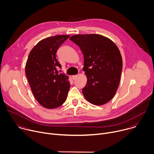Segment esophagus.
I'll list each match as a JSON object with an SVG mask.
<instances>
[{
    "mask_svg": "<svg viewBox=\"0 0 154 154\" xmlns=\"http://www.w3.org/2000/svg\"><path fill=\"white\" fill-rule=\"evenodd\" d=\"M77 75H72V80H75L77 78Z\"/></svg>",
    "mask_w": 154,
    "mask_h": 154,
    "instance_id": "esophagus-1",
    "label": "esophagus"
}]
</instances>
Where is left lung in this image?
I'll use <instances>...</instances> for the list:
<instances>
[{
  "instance_id": "obj_1",
  "label": "left lung",
  "mask_w": 154,
  "mask_h": 154,
  "mask_svg": "<svg viewBox=\"0 0 154 154\" xmlns=\"http://www.w3.org/2000/svg\"><path fill=\"white\" fill-rule=\"evenodd\" d=\"M81 49L87 83L82 90L92 104L103 105L113 99L118 88L122 68L120 51L109 38L97 34L70 37Z\"/></svg>"
}]
</instances>
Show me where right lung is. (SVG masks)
<instances>
[{
	"label": "right lung",
	"mask_w": 154,
	"mask_h": 154,
	"mask_svg": "<svg viewBox=\"0 0 154 154\" xmlns=\"http://www.w3.org/2000/svg\"><path fill=\"white\" fill-rule=\"evenodd\" d=\"M69 36L57 35L42 39L29 55L26 74L35 99L45 108H58L66 99L70 88L69 77L54 71L57 67L61 68L57 52Z\"/></svg>",
	"instance_id": "obj_1"
}]
</instances>
